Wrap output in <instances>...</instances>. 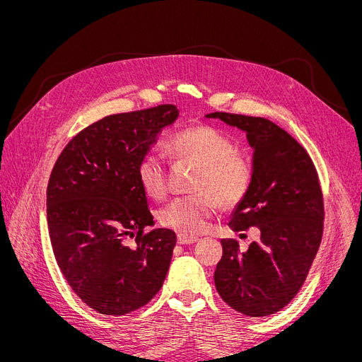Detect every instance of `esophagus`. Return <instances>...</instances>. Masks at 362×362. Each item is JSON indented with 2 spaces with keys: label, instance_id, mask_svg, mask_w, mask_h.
<instances>
[{
  "label": "esophagus",
  "instance_id": "esophagus-1",
  "mask_svg": "<svg viewBox=\"0 0 362 362\" xmlns=\"http://www.w3.org/2000/svg\"><path fill=\"white\" fill-rule=\"evenodd\" d=\"M198 237H193V235H184V234H180L178 235V245H193L198 242Z\"/></svg>",
  "mask_w": 362,
  "mask_h": 362
}]
</instances>
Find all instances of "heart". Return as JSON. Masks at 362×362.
I'll list each match as a JSON object with an SVG mask.
<instances>
[{
    "mask_svg": "<svg viewBox=\"0 0 362 362\" xmlns=\"http://www.w3.org/2000/svg\"><path fill=\"white\" fill-rule=\"evenodd\" d=\"M168 152L178 163L198 166L192 190L194 194L173 199L158 213L164 228L184 235L205 231L217 211L218 202L234 206L245 199L252 184L250 163L237 154L234 141L211 127H193L168 141ZM141 189L152 199L168 192L166 168L156 154H146L137 163Z\"/></svg>",
    "mask_w": 362,
    "mask_h": 362,
    "instance_id": "b5f03b06",
    "label": "heart"
}]
</instances>
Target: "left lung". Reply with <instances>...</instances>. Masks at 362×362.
I'll list each match as a JSON object with an SVG mask.
<instances>
[{
    "label": "left lung",
    "instance_id": "obj_1",
    "mask_svg": "<svg viewBox=\"0 0 362 362\" xmlns=\"http://www.w3.org/2000/svg\"><path fill=\"white\" fill-rule=\"evenodd\" d=\"M243 131L252 148V184L229 216L235 233L257 226L247 250L222 240L214 284L238 313L266 317L286 306L308 275L323 233V196L306 151L286 129L264 117L205 115Z\"/></svg>",
    "mask_w": 362,
    "mask_h": 362
}]
</instances>
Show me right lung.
Returning a JSON list of instances; mask_svg holds the SVG:
<instances>
[{"label":"right lung","instance_id":"obj_1","mask_svg":"<svg viewBox=\"0 0 362 362\" xmlns=\"http://www.w3.org/2000/svg\"><path fill=\"white\" fill-rule=\"evenodd\" d=\"M180 117L177 105L105 116L62 151L47 193L54 255L78 298L95 311L124 315L161 288L177 235L154 226L137 163L160 131ZM136 237L129 248L123 240Z\"/></svg>","mask_w":362,"mask_h":362}]
</instances>
